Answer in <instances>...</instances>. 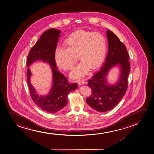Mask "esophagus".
<instances>
[{"mask_svg":"<svg viewBox=\"0 0 154 154\" xmlns=\"http://www.w3.org/2000/svg\"><path fill=\"white\" fill-rule=\"evenodd\" d=\"M77 83L79 85H84L85 83V82L83 80H79L77 81Z\"/></svg>","mask_w":154,"mask_h":154,"instance_id":"1","label":"esophagus"}]
</instances>
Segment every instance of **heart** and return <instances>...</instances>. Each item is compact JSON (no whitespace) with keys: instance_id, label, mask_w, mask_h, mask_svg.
<instances>
[{"instance_id":"heart-1","label":"heart","mask_w":154,"mask_h":154,"mask_svg":"<svg viewBox=\"0 0 154 154\" xmlns=\"http://www.w3.org/2000/svg\"><path fill=\"white\" fill-rule=\"evenodd\" d=\"M66 48L57 46L54 59L58 67L64 70L72 69L76 62L75 54L80 60L71 72L72 78L85 76L90 69H95L103 63L107 51V41L98 33L78 30L69 35L64 41Z\"/></svg>"}]
</instances>
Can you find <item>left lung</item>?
Returning a JSON list of instances; mask_svg holds the SVG:
<instances>
[{
    "label": "left lung",
    "mask_w": 154,
    "mask_h": 154,
    "mask_svg": "<svg viewBox=\"0 0 154 154\" xmlns=\"http://www.w3.org/2000/svg\"><path fill=\"white\" fill-rule=\"evenodd\" d=\"M108 53L105 63L96 72L87 85L92 90V94L87 98V103L98 112L110 110L119 103L128 88V77L130 72V62L126 47L114 33L107 32ZM119 65L121 74L118 82L114 85L107 83L106 77L109 69L115 65Z\"/></svg>",
    "instance_id": "8db88e82"
}]
</instances>
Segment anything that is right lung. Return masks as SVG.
Instances as JSON below:
<instances>
[{
    "instance_id": "add662e5",
    "label": "right lung",
    "mask_w": 154,
    "mask_h": 154,
    "mask_svg": "<svg viewBox=\"0 0 154 154\" xmlns=\"http://www.w3.org/2000/svg\"><path fill=\"white\" fill-rule=\"evenodd\" d=\"M61 31L55 29H49L43 33L36 44L31 48L28 55L27 66L36 60L47 62L53 72V85L47 96H39L30 82L31 72L28 68L27 82L30 94L35 104L42 110L48 113H56L61 110L67 103L69 93L78 88L76 83H69L67 78L58 71L57 67L54 51Z\"/></svg>"
}]
</instances>
